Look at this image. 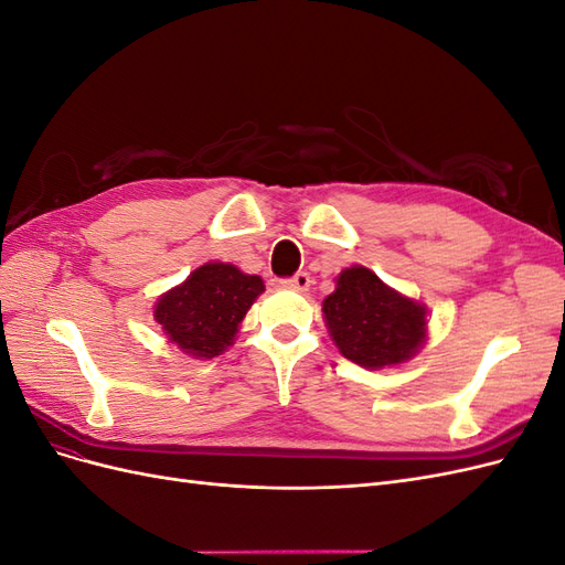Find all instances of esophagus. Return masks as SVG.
Returning a JSON list of instances; mask_svg holds the SVG:
<instances>
[{"label":"esophagus","mask_w":565,"mask_h":565,"mask_svg":"<svg viewBox=\"0 0 565 565\" xmlns=\"http://www.w3.org/2000/svg\"><path fill=\"white\" fill-rule=\"evenodd\" d=\"M285 285L297 289V292H306V289L311 287V276H309V273H297V276L285 280Z\"/></svg>","instance_id":"esophagus-1"}]
</instances>
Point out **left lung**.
<instances>
[{
	"instance_id": "8db88e82",
	"label": "left lung",
	"mask_w": 565,
	"mask_h": 565,
	"mask_svg": "<svg viewBox=\"0 0 565 565\" xmlns=\"http://www.w3.org/2000/svg\"><path fill=\"white\" fill-rule=\"evenodd\" d=\"M322 316L341 355L367 370L401 365L426 341V306L391 289L365 266L339 273Z\"/></svg>"
}]
</instances>
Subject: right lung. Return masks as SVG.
<instances>
[{"label": "right lung", "mask_w": 565, "mask_h": 565, "mask_svg": "<svg viewBox=\"0 0 565 565\" xmlns=\"http://www.w3.org/2000/svg\"><path fill=\"white\" fill-rule=\"evenodd\" d=\"M262 292L259 276H247L233 264L210 262L164 292L152 316L183 353L214 358L233 344L249 306Z\"/></svg>", "instance_id": "right-lung-1"}]
</instances>
